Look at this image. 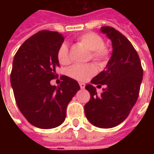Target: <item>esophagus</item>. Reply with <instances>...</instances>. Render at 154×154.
<instances>
[{"label": "esophagus", "instance_id": "esophagus-1", "mask_svg": "<svg viewBox=\"0 0 154 154\" xmlns=\"http://www.w3.org/2000/svg\"><path fill=\"white\" fill-rule=\"evenodd\" d=\"M79 85H80V87L82 88V89H84V88H85V86H86L85 84L82 83V82H80V83H79Z\"/></svg>", "mask_w": 154, "mask_h": 154}]
</instances>
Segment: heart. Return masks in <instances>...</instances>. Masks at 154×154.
Segmentation results:
<instances>
[{"instance_id": "1", "label": "heart", "mask_w": 154, "mask_h": 154, "mask_svg": "<svg viewBox=\"0 0 154 154\" xmlns=\"http://www.w3.org/2000/svg\"><path fill=\"white\" fill-rule=\"evenodd\" d=\"M81 44L91 51V57L100 63H105L109 59L110 50L104 45L103 38L96 33L89 32L81 35L78 38ZM57 59L62 64H67L70 62L68 47L66 43H63L58 48ZM97 68L93 63L74 64L67 70L68 76L77 81H86L97 73Z\"/></svg>"}]
</instances>
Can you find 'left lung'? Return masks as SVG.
Wrapping results in <instances>:
<instances>
[{
  "mask_svg": "<svg viewBox=\"0 0 154 154\" xmlns=\"http://www.w3.org/2000/svg\"><path fill=\"white\" fill-rule=\"evenodd\" d=\"M100 31L111 40L113 50L106 68L86 86L91 98L84 109L93 125L109 129L130 113L139 97L143 72L139 55L125 36L110 26L101 27ZM94 85H105L103 92L99 95Z\"/></svg>",
  "mask_w": 154,
  "mask_h": 154,
  "instance_id": "8db88e82",
  "label": "left lung"
}]
</instances>
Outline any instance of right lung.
<instances>
[{
    "label": "right lung",
    "instance_id": "obj_1",
    "mask_svg": "<svg viewBox=\"0 0 154 154\" xmlns=\"http://www.w3.org/2000/svg\"><path fill=\"white\" fill-rule=\"evenodd\" d=\"M57 32L42 30L24 42L13 60L11 84L22 115L32 125L53 129L66 118L68 103L80 90L72 78L62 76L60 85L52 86L59 67L57 53L63 43Z\"/></svg>",
    "mask_w": 154,
    "mask_h": 154
}]
</instances>
